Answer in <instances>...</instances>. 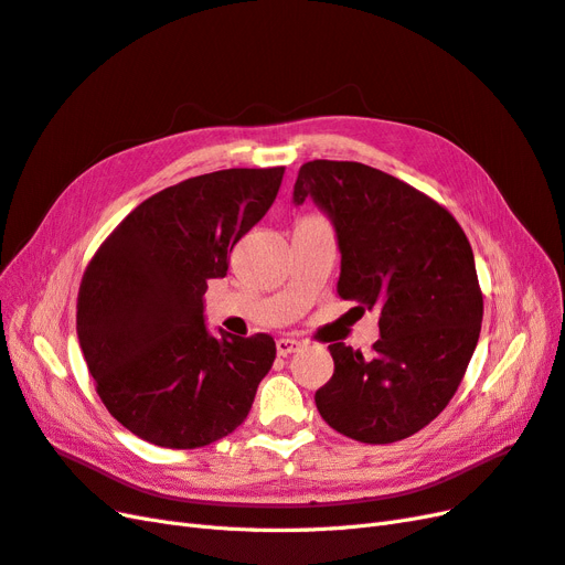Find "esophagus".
<instances>
[{
	"label": "esophagus",
	"instance_id": "esophagus-1",
	"mask_svg": "<svg viewBox=\"0 0 565 565\" xmlns=\"http://www.w3.org/2000/svg\"><path fill=\"white\" fill-rule=\"evenodd\" d=\"M299 347H301V341H297V339H289V337H282V339H278V341H276L278 355H289V353H295V351H299Z\"/></svg>",
	"mask_w": 565,
	"mask_h": 565
}]
</instances>
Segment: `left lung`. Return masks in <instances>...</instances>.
I'll use <instances>...</instances> for the list:
<instances>
[{
	"label": "left lung",
	"instance_id": "8db88e82",
	"mask_svg": "<svg viewBox=\"0 0 565 565\" xmlns=\"http://www.w3.org/2000/svg\"><path fill=\"white\" fill-rule=\"evenodd\" d=\"M313 200L337 233V292L380 311L372 358L330 344L320 417L353 440L384 446L434 422L465 377L483 320L473 252L455 216L401 179L361 162L313 160L292 202Z\"/></svg>",
	"mask_w": 565,
	"mask_h": 565
}]
</instances>
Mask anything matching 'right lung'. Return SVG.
<instances>
[{
  "instance_id": "obj_1",
  "label": "right lung",
  "mask_w": 565,
  "mask_h": 565,
  "mask_svg": "<svg viewBox=\"0 0 565 565\" xmlns=\"http://www.w3.org/2000/svg\"><path fill=\"white\" fill-rule=\"evenodd\" d=\"M285 167L221 169L141 202L84 270L77 339L108 413L160 448L191 450L241 426L276 361L268 334H212L207 282L259 224Z\"/></svg>"
}]
</instances>
